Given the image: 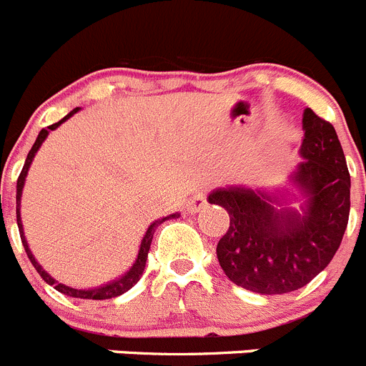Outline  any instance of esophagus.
Segmentation results:
<instances>
[{"mask_svg": "<svg viewBox=\"0 0 366 366\" xmlns=\"http://www.w3.org/2000/svg\"><path fill=\"white\" fill-rule=\"evenodd\" d=\"M204 206H206V192H195V194L192 195L190 201H188L187 209L188 213H197L201 212Z\"/></svg>", "mask_w": 366, "mask_h": 366, "instance_id": "esophagus-1", "label": "esophagus"}]
</instances>
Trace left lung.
Returning <instances> with one entry per match:
<instances>
[{
  "instance_id": "1",
  "label": "left lung",
  "mask_w": 366,
  "mask_h": 366,
  "mask_svg": "<svg viewBox=\"0 0 366 366\" xmlns=\"http://www.w3.org/2000/svg\"><path fill=\"white\" fill-rule=\"evenodd\" d=\"M302 160L281 190L229 187L208 195L229 213L217 244L224 274L238 287L281 295L306 287L342 244L349 222L350 176L331 122L302 114Z\"/></svg>"
}]
</instances>
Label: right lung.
Returning a JSON list of instances; mask_svg holds the SVG:
<instances>
[{
	"instance_id": "add662e5",
	"label": "right lung",
	"mask_w": 366,
	"mask_h": 366,
	"mask_svg": "<svg viewBox=\"0 0 366 366\" xmlns=\"http://www.w3.org/2000/svg\"><path fill=\"white\" fill-rule=\"evenodd\" d=\"M79 108H74V110L69 112L67 115H65L64 119L59 122H55V124L48 126V128L41 129V133H39L37 140H35V144L31 146L30 153H28L26 157V162H24V167L23 171H21L19 178H17V194H16V212H17V226H19V234H21V242H23L24 245V251H26L28 258H30L31 265L35 267V270H37L39 274H41L42 280L46 281L48 285H51V287H55V290H59L60 294L64 295H69V297H76V299H92V301H103V299H112V297H117V295H122L124 292H128L129 288L135 287L137 281L142 277V272L144 269H146V262H147V252H149V247H151V242H153V234H154V229H157L158 226H160L162 222H165L167 219H176V217H179L178 213H172V215L169 217H164V219H158L154 220L153 224H151L149 227H147L146 234H144L142 242H140V249H139V256H137L135 263H133L132 269L128 270V272L124 274V276H121L119 280L112 281V283L108 285H103V287L99 288H89V290H78V288H71V287H65V285L59 283L56 280H53L51 276H49L48 272H46L44 269H42L41 265H39V262L35 259V256L31 254L30 247H28V242L26 238H24V231H23V224H21V215H19V209H21V195H23V188H24V182H26V176H28V169H30L31 162H34L35 158V153L39 151V147L42 146V142L46 140V137L49 135V132H53V129H56L61 122L67 121L69 117H72V115L78 112Z\"/></svg>"
}]
</instances>
